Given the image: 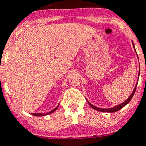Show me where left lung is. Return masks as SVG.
Segmentation results:
<instances>
[{"label": "left lung", "instance_id": "1", "mask_svg": "<svg viewBox=\"0 0 146 146\" xmlns=\"http://www.w3.org/2000/svg\"><path fill=\"white\" fill-rule=\"evenodd\" d=\"M133 47H134V44H133ZM134 50H135V48H134ZM135 51H136V50H135ZM139 74H140V73H139ZM137 85V84H136V86H135V87H134V90H133L132 93H131V96H130L129 98H128L126 101H124L123 103L120 104H119V105H117V106H115V107H113V108H110V109L98 108V107H96V106H95L94 105L91 104L90 103V102H89L88 101H87V102H88V104H90V106L92 109H94V110H97V111H104V112H115V111H118V110H120V109H122L123 107V106H125L126 104H127L129 103V101H131V98H132L133 96H134V92H135V91H136Z\"/></svg>", "mask_w": 146, "mask_h": 146}]
</instances>
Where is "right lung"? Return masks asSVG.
<instances>
[{
  "label": "right lung",
  "mask_w": 146,
  "mask_h": 146,
  "mask_svg": "<svg viewBox=\"0 0 146 146\" xmlns=\"http://www.w3.org/2000/svg\"><path fill=\"white\" fill-rule=\"evenodd\" d=\"M58 106H56V108H54V110H52L51 111H49V112H48V113H47V114H42V113H32V114H31V115H34V116H45V115H50V114L53 113L54 111H55L56 110H57Z\"/></svg>",
  "instance_id": "obj_1"
}]
</instances>
